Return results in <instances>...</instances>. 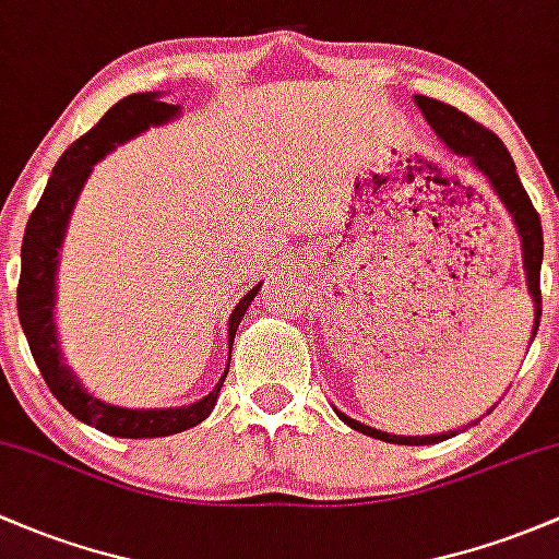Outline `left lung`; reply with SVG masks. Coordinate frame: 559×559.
Wrapping results in <instances>:
<instances>
[{"label":"left lung","instance_id":"left-lung-1","mask_svg":"<svg viewBox=\"0 0 559 559\" xmlns=\"http://www.w3.org/2000/svg\"><path fill=\"white\" fill-rule=\"evenodd\" d=\"M414 102L423 109L436 134L441 136V142H444L452 153L465 155V158L474 164V169H479L481 175L490 180L492 191L498 193V199L503 201L509 215L514 217V226L522 239V255H525L527 287H531L533 304H536V328H533V336H536L540 320V258H544V234H540V217L536 206H533L531 195L522 188L520 175H516L514 160H511L503 142L498 140V134H492L487 126L476 123L474 118H468V115L460 112V109L444 105V102L439 99H430V96H414ZM336 414L349 425V428L360 430V433L366 436H373V439L379 441H390V444H436V441H444L454 436H393L382 433V430L377 428H368V425L358 423V419L347 417V414L342 412Z\"/></svg>","mask_w":559,"mask_h":559}]
</instances>
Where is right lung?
Returning a JSON list of instances; mask_svg holds the SVG:
<instances>
[{
	"instance_id": "1",
	"label": "right lung",
	"mask_w": 559,
	"mask_h": 559,
	"mask_svg": "<svg viewBox=\"0 0 559 559\" xmlns=\"http://www.w3.org/2000/svg\"><path fill=\"white\" fill-rule=\"evenodd\" d=\"M175 115L177 107L158 102V94H131L120 99L118 105L109 107L102 115L99 123L91 131H85L78 142H72L69 151L59 158V164L53 166L48 188H45L43 199H39L32 217H28L21 245L19 318L23 333H26L28 349L34 355V364L39 366L50 393L59 399V404L67 412L83 419L85 425H94L102 433L120 436V439H155V436H171L193 428L201 419L210 417V412L215 408L217 393L223 388V379H226L223 377L206 399L195 401L191 406L142 408V412L140 408H120L85 393L83 384L78 382V377L69 371L64 358H61L59 338H56V266H59V250L61 241H64L69 212H72L74 201H78L85 177L91 175L96 160L105 158L115 145L142 134L151 126L166 123ZM258 287H252L231 312V320H228V344H234L239 320L245 318Z\"/></svg>"
}]
</instances>
